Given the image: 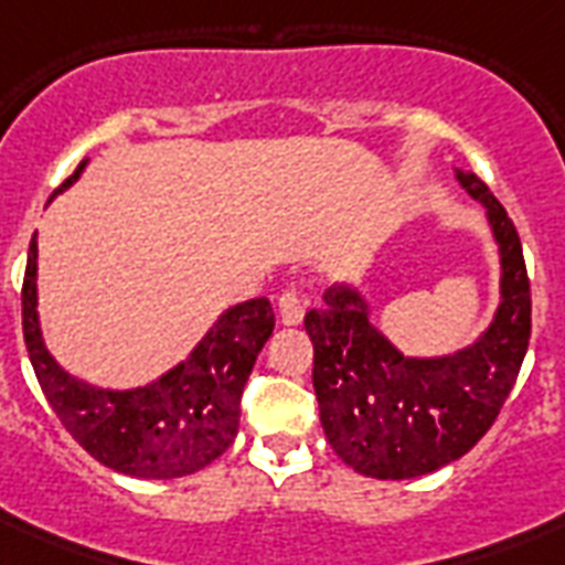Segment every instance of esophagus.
<instances>
[{
    "instance_id": "34e87169",
    "label": "esophagus",
    "mask_w": 565,
    "mask_h": 565,
    "mask_svg": "<svg viewBox=\"0 0 565 565\" xmlns=\"http://www.w3.org/2000/svg\"><path fill=\"white\" fill-rule=\"evenodd\" d=\"M278 317H281L284 326H299L301 317H305V299H301L299 290H284L278 296Z\"/></svg>"
}]
</instances>
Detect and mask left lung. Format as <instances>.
Masks as SVG:
<instances>
[{
    "label": "left lung",
    "mask_w": 565,
    "mask_h": 565,
    "mask_svg": "<svg viewBox=\"0 0 565 565\" xmlns=\"http://www.w3.org/2000/svg\"><path fill=\"white\" fill-rule=\"evenodd\" d=\"M457 179L487 207L501 252L499 313L478 343L451 358H404L349 287H331L326 308L305 313L328 443L354 472L381 481L419 478L463 457L499 419L531 340V281L516 225L478 175Z\"/></svg>",
    "instance_id": "obj_1"
}]
</instances>
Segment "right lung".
<instances>
[{"label":"right lung","mask_w":565,"mask_h":565,"mask_svg":"<svg viewBox=\"0 0 565 565\" xmlns=\"http://www.w3.org/2000/svg\"><path fill=\"white\" fill-rule=\"evenodd\" d=\"M82 170L84 161L55 193L70 188ZM34 275L38 239L31 237L22 278V337L46 402L87 455L122 475L167 481L199 472L234 443L239 395L275 328L269 299L225 310L188 361L161 381L114 393L66 375L52 361L40 337Z\"/></svg>","instance_id":"right-lung-1"}]
</instances>
